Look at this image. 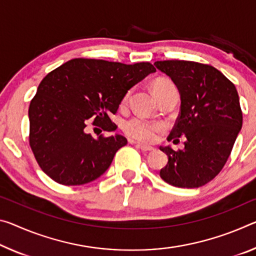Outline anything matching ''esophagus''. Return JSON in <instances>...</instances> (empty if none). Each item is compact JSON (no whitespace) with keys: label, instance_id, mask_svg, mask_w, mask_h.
Returning <instances> with one entry per match:
<instances>
[{"label":"esophagus","instance_id":"1","mask_svg":"<svg viewBox=\"0 0 256 256\" xmlns=\"http://www.w3.org/2000/svg\"><path fill=\"white\" fill-rule=\"evenodd\" d=\"M130 142L133 144V141L130 140ZM138 147L142 150V152H152V150H154V147H152V146H147V144H138Z\"/></svg>","mask_w":256,"mask_h":256}]
</instances>
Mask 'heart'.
Returning a JSON list of instances; mask_svg holds the SVG:
<instances>
[{"instance_id": "1", "label": "heart", "mask_w": 256, "mask_h": 256, "mask_svg": "<svg viewBox=\"0 0 256 256\" xmlns=\"http://www.w3.org/2000/svg\"><path fill=\"white\" fill-rule=\"evenodd\" d=\"M174 86L172 82L168 80H158L152 85L154 92H158L164 88ZM128 96H125L124 100H126ZM165 128V125L160 122L157 120H150L144 117H133V118L128 120L126 123L124 124V131L128 136L132 139L144 141V142H152L156 140L158 133L163 131Z\"/></svg>"}]
</instances>
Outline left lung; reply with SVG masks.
<instances>
[{
	"label": "left lung",
	"instance_id": "left-lung-1",
	"mask_svg": "<svg viewBox=\"0 0 256 256\" xmlns=\"http://www.w3.org/2000/svg\"><path fill=\"white\" fill-rule=\"evenodd\" d=\"M171 77L180 93L176 123L168 138H184V149L160 147L168 157L160 176L179 188H198L213 180L226 163L242 125V112L234 83L210 64L184 60L154 64Z\"/></svg>",
	"mask_w": 256,
	"mask_h": 256
}]
</instances>
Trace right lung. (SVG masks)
<instances>
[{
    "mask_svg": "<svg viewBox=\"0 0 256 256\" xmlns=\"http://www.w3.org/2000/svg\"><path fill=\"white\" fill-rule=\"evenodd\" d=\"M156 70L150 62L125 64L77 58L56 68L40 83L30 101V146L42 171L64 186H80L107 171L123 136L93 138L88 120L115 131L116 114L132 86Z\"/></svg>",
    "mask_w": 256,
    "mask_h": 256,
    "instance_id": "1",
    "label": "right lung"
}]
</instances>
